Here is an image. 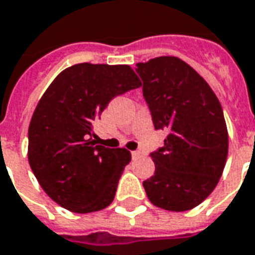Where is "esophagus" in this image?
<instances>
[{
    "instance_id": "1",
    "label": "esophagus",
    "mask_w": 255,
    "mask_h": 255,
    "mask_svg": "<svg viewBox=\"0 0 255 255\" xmlns=\"http://www.w3.org/2000/svg\"><path fill=\"white\" fill-rule=\"evenodd\" d=\"M140 157H143V152H141V151H138V150L131 151V158H133V159H137V158Z\"/></svg>"
}]
</instances>
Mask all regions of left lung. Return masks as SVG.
<instances>
[{"instance_id": "left-lung-1", "label": "left lung", "mask_w": 255, "mask_h": 255, "mask_svg": "<svg viewBox=\"0 0 255 255\" xmlns=\"http://www.w3.org/2000/svg\"><path fill=\"white\" fill-rule=\"evenodd\" d=\"M155 130L168 131L150 157L155 172L143 182L147 197L168 211H189L218 184L228 157L224 111L211 87L176 57L136 65Z\"/></svg>"}]
</instances>
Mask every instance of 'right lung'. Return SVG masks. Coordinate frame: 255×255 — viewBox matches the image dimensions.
<instances>
[{
	"instance_id": "1",
	"label": "right lung",
	"mask_w": 255,
	"mask_h": 255,
	"mask_svg": "<svg viewBox=\"0 0 255 255\" xmlns=\"http://www.w3.org/2000/svg\"><path fill=\"white\" fill-rule=\"evenodd\" d=\"M129 65L77 64L58 75L38 101L29 126V164L43 190L77 214L112 203L126 148L96 144L94 122L112 98L140 87Z\"/></svg>"
}]
</instances>
